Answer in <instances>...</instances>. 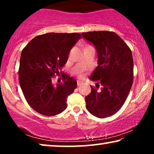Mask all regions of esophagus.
I'll use <instances>...</instances> for the list:
<instances>
[{
  "label": "esophagus",
  "mask_w": 154,
  "mask_h": 154,
  "mask_svg": "<svg viewBox=\"0 0 154 154\" xmlns=\"http://www.w3.org/2000/svg\"><path fill=\"white\" fill-rule=\"evenodd\" d=\"M77 85L78 86H79V85H82V83H83V82L82 80H80V79H78L77 80Z\"/></svg>",
  "instance_id": "34e87169"
}]
</instances>
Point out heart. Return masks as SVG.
I'll list each match as a JSON object with an SVG mask.
<instances>
[{"label": "heart", "instance_id": "b5f03b06", "mask_svg": "<svg viewBox=\"0 0 154 154\" xmlns=\"http://www.w3.org/2000/svg\"><path fill=\"white\" fill-rule=\"evenodd\" d=\"M89 46H92V45H87L86 47H89ZM86 47H85V48H86Z\"/></svg>", "mask_w": 154, "mask_h": 154}]
</instances>
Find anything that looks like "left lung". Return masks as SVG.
<instances>
[{"label": "left lung", "instance_id": "obj_1", "mask_svg": "<svg viewBox=\"0 0 154 154\" xmlns=\"http://www.w3.org/2000/svg\"><path fill=\"white\" fill-rule=\"evenodd\" d=\"M82 35L94 45L98 53V65L90 79L103 86L100 92L91 86V93L85 98L86 109L98 118H107L122 108L131 89L134 74L132 51L114 32L94 31Z\"/></svg>", "mask_w": 154, "mask_h": 154}]
</instances>
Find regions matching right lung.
<instances>
[{"label": "right lung", "mask_w": 154, "mask_h": 154, "mask_svg": "<svg viewBox=\"0 0 154 154\" xmlns=\"http://www.w3.org/2000/svg\"><path fill=\"white\" fill-rule=\"evenodd\" d=\"M81 38L79 33H46L36 36L23 49L20 85L28 105L37 113L54 116L66 109L67 97L76 88L77 81L65 73L62 74L63 83L54 85L52 79L60 75Z\"/></svg>", "instance_id": "1"}]
</instances>
